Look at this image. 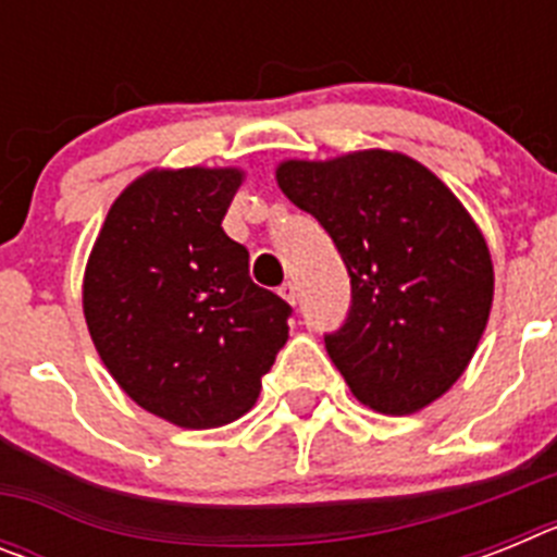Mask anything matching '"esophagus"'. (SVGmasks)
<instances>
[{
    "instance_id": "obj_1",
    "label": "esophagus",
    "mask_w": 557,
    "mask_h": 557,
    "mask_svg": "<svg viewBox=\"0 0 557 557\" xmlns=\"http://www.w3.org/2000/svg\"><path fill=\"white\" fill-rule=\"evenodd\" d=\"M278 295H282L289 307H298V287H295L293 282H284L282 287H278Z\"/></svg>"
}]
</instances>
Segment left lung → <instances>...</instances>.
Here are the masks:
<instances>
[{
	"label": "left lung",
	"mask_w": 557,
	"mask_h": 557,
	"mask_svg": "<svg viewBox=\"0 0 557 557\" xmlns=\"http://www.w3.org/2000/svg\"><path fill=\"white\" fill-rule=\"evenodd\" d=\"M275 181L329 231L351 275V312L326 351L357 401L382 416L430 407L488 326L494 262L480 225L435 172L396 150L287 159Z\"/></svg>",
	"instance_id": "8db88e82"
}]
</instances>
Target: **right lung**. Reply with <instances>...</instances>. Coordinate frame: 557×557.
I'll list each match as a JSON object with an SVG mask.
<instances>
[{"mask_svg": "<svg viewBox=\"0 0 557 557\" xmlns=\"http://www.w3.org/2000/svg\"><path fill=\"white\" fill-rule=\"evenodd\" d=\"M239 166L150 170L108 209L83 273L102 366L152 416L214 430L256 405L289 337V304L256 287L223 231Z\"/></svg>", "mask_w": 557, "mask_h": 557, "instance_id": "obj_1", "label": "right lung"}]
</instances>
